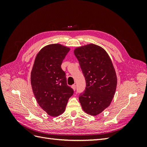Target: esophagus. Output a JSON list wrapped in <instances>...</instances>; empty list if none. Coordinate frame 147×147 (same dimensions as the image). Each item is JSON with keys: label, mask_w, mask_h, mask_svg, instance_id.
Listing matches in <instances>:
<instances>
[{"label": "esophagus", "mask_w": 147, "mask_h": 147, "mask_svg": "<svg viewBox=\"0 0 147 147\" xmlns=\"http://www.w3.org/2000/svg\"><path fill=\"white\" fill-rule=\"evenodd\" d=\"M72 88L73 89L74 91H75V90H76V85H75V84H73L72 86Z\"/></svg>", "instance_id": "34e87169"}]
</instances>
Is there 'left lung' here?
<instances>
[{
	"instance_id": "left-lung-1",
	"label": "left lung",
	"mask_w": 147,
	"mask_h": 147,
	"mask_svg": "<svg viewBox=\"0 0 147 147\" xmlns=\"http://www.w3.org/2000/svg\"><path fill=\"white\" fill-rule=\"evenodd\" d=\"M86 80L85 90L79 96L84 112L96 116L107 108L117 85V77L108 53L95 44L79 47L74 50Z\"/></svg>"
}]
</instances>
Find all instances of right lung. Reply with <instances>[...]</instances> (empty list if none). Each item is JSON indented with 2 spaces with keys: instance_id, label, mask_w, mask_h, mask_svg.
Masks as SVG:
<instances>
[{
  "instance_id": "obj_1",
  "label": "right lung",
  "mask_w": 147,
  "mask_h": 147,
  "mask_svg": "<svg viewBox=\"0 0 147 147\" xmlns=\"http://www.w3.org/2000/svg\"><path fill=\"white\" fill-rule=\"evenodd\" d=\"M70 48L50 44L42 48L35 57L30 73L32 91L39 106L51 117L63 113L74 94L67 84L65 73L61 65Z\"/></svg>"
}]
</instances>
